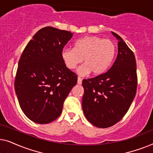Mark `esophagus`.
<instances>
[{
  "label": "esophagus",
  "instance_id": "1",
  "mask_svg": "<svg viewBox=\"0 0 153 153\" xmlns=\"http://www.w3.org/2000/svg\"><path fill=\"white\" fill-rule=\"evenodd\" d=\"M77 83H78L79 85H81V83H82V79L81 78V77H78V79H77Z\"/></svg>",
  "mask_w": 153,
  "mask_h": 153
}]
</instances>
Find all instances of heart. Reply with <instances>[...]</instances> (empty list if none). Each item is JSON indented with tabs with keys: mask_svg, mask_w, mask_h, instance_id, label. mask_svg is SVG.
I'll list each match as a JSON object with an SVG mask.
<instances>
[{
	"mask_svg": "<svg viewBox=\"0 0 153 153\" xmlns=\"http://www.w3.org/2000/svg\"><path fill=\"white\" fill-rule=\"evenodd\" d=\"M116 54V45L111 39L98 36H85L77 39L74 49H62L61 58L67 68L73 70L84 61L79 69L80 74L90 72L94 75L104 74L111 65Z\"/></svg>",
	"mask_w": 153,
	"mask_h": 153,
	"instance_id": "1",
	"label": "heart"
}]
</instances>
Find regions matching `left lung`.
Listing matches in <instances>:
<instances>
[{
    "mask_svg": "<svg viewBox=\"0 0 153 153\" xmlns=\"http://www.w3.org/2000/svg\"><path fill=\"white\" fill-rule=\"evenodd\" d=\"M118 39V56L107 72L82 82V108L94 126L106 128L116 124L129 110L137 93V74L134 54L123 39Z\"/></svg>",
    "mask_w": 153,
    "mask_h": 153,
    "instance_id": "1",
    "label": "left lung"
}]
</instances>
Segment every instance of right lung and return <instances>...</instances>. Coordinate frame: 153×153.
Wrapping results in <instances>:
<instances>
[{"label": "right lung", "instance_id": "add662e5", "mask_svg": "<svg viewBox=\"0 0 153 153\" xmlns=\"http://www.w3.org/2000/svg\"><path fill=\"white\" fill-rule=\"evenodd\" d=\"M70 31L45 27L34 35L19 60L14 89L20 107L33 122L47 124L62 113L63 103L77 76L61 58Z\"/></svg>", "mask_w": 153, "mask_h": 153}]
</instances>
